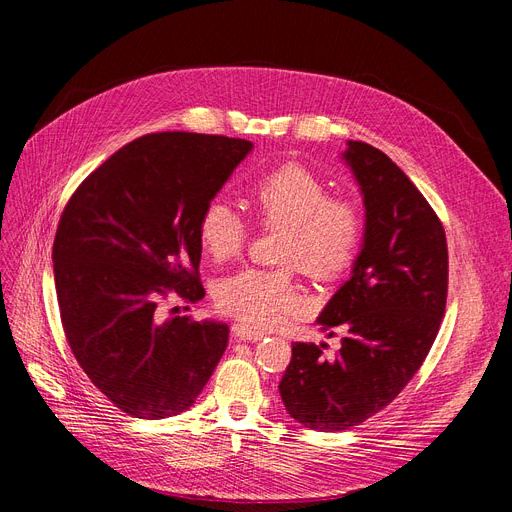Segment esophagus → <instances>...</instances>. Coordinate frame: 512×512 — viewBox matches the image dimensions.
<instances>
[{"mask_svg":"<svg viewBox=\"0 0 512 512\" xmlns=\"http://www.w3.org/2000/svg\"><path fill=\"white\" fill-rule=\"evenodd\" d=\"M232 336L236 340H245V342H257V340L263 338L261 332H257V330L249 328V326H242V324H234L232 326Z\"/></svg>","mask_w":512,"mask_h":512,"instance_id":"34e87169","label":"esophagus"}]
</instances>
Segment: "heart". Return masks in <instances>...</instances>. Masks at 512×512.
<instances>
[{
    "instance_id": "b5f03b06",
    "label": "heart",
    "mask_w": 512,
    "mask_h": 512,
    "mask_svg": "<svg viewBox=\"0 0 512 512\" xmlns=\"http://www.w3.org/2000/svg\"><path fill=\"white\" fill-rule=\"evenodd\" d=\"M249 203L263 226L282 228L278 261L286 267H247L218 282L213 301L220 313L253 328L276 326L301 307L292 267L313 280L330 282L355 265L365 220L348 197L330 195L328 184L299 164H284L261 174L249 191ZM197 236L203 251L218 263L240 255L247 242V224L224 201L205 205Z\"/></svg>"
}]
</instances>
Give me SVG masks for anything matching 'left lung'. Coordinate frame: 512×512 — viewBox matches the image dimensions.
<instances>
[{"label": "left lung", "mask_w": 512, "mask_h": 512, "mask_svg": "<svg viewBox=\"0 0 512 512\" xmlns=\"http://www.w3.org/2000/svg\"><path fill=\"white\" fill-rule=\"evenodd\" d=\"M363 191L365 242L348 280L317 317L344 328L340 348L292 344L280 382L290 417L317 432H344L386 409L421 369L448 297L446 232L394 161L367 143L344 153Z\"/></svg>", "instance_id": "left-lung-1"}]
</instances>
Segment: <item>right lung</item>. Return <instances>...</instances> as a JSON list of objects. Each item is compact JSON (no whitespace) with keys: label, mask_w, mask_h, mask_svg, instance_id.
<instances>
[{"label":"right lung","mask_w":512,"mask_h":512,"mask_svg":"<svg viewBox=\"0 0 512 512\" xmlns=\"http://www.w3.org/2000/svg\"><path fill=\"white\" fill-rule=\"evenodd\" d=\"M251 147L222 134H145L80 182L62 211L53 276L66 342L132 417L191 407L226 351V324L157 309L170 294L188 305L205 297L197 224Z\"/></svg>","instance_id":"1"}]
</instances>
